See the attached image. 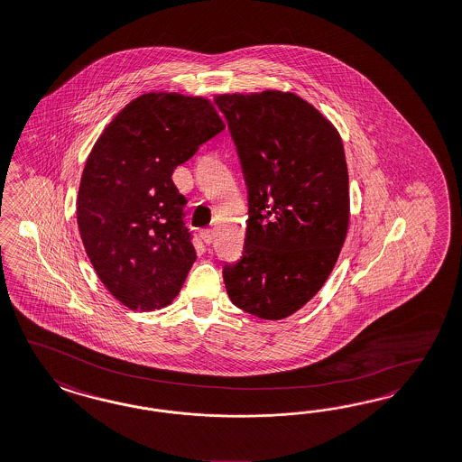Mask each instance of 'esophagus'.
Listing matches in <instances>:
<instances>
[{
	"label": "esophagus",
	"mask_w": 462,
	"mask_h": 462,
	"mask_svg": "<svg viewBox=\"0 0 462 462\" xmlns=\"http://www.w3.org/2000/svg\"><path fill=\"white\" fill-rule=\"evenodd\" d=\"M201 240L205 242V244H211L213 242V230H209V228H207V230H201Z\"/></svg>",
	"instance_id": "obj_1"
}]
</instances>
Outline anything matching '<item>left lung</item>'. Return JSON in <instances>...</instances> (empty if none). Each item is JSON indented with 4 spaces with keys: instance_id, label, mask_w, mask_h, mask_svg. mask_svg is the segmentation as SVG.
I'll return each mask as SVG.
<instances>
[{
    "instance_id": "1",
    "label": "left lung",
    "mask_w": 462,
    "mask_h": 462,
    "mask_svg": "<svg viewBox=\"0 0 462 462\" xmlns=\"http://www.w3.org/2000/svg\"><path fill=\"white\" fill-rule=\"evenodd\" d=\"M249 194L244 253L225 263L234 305L266 320L309 302L335 268L350 222L348 167L336 127L291 92L217 97Z\"/></svg>"
}]
</instances>
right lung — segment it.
I'll list each match as a JSON object with an SVG mask.
<instances>
[{
  "label": "right lung",
  "mask_w": 462,
  "mask_h": 462,
  "mask_svg": "<svg viewBox=\"0 0 462 462\" xmlns=\"http://www.w3.org/2000/svg\"><path fill=\"white\" fill-rule=\"evenodd\" d=\"M225 129L203 97L150 92L131 100L94 144L77 220L97 276L131 310L174 300L196 261L175 167Z\"/></svg>",
  "instance_id": "obj_1"
}]
</instances>
